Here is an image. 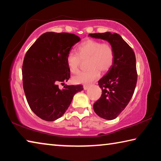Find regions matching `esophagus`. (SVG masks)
Returning a JSON list of instances; mask_svg holds the SVG:
<instances>
[{
    "instance_id": "34e87169",
    "label": "esophagus",
    "mask_w": 161,
    "mask_h": 161,
    "mask_svg": "<svg viewBox=\"0 0 161 161\" xmlns=\"http://www.w3.org/2000/svg\"><path fill=\"white\" fill-rule=\"evenodd\" d=\"M84 90H87V89H88L89 88V85H84Z\"/></svg>"
}]
</instances>
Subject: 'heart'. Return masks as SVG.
<instances>
[{"instance_id": "obj_1", "label": "heart", "mask_w": 161, "mask_h": 161, "mask_svg": "<svg viewBox=\"0 0 161 161\" xmlns=\"http://www.w3.org/2000/svg\"><path fill=\"white\" fill-rule=\"evenodd\" d=\"M88 58L86 72H81L73 77V82L77 84H89L97 80L102 72L109 70L114 62V52L108 43L98 40H87L80 45L77 53L70 52L66 61L67 67L73 74L79 72L81 59Z\"/></svg>"}]
</instances>
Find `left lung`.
<instances>
[{"mask_svg":"<svg viewBox=\"0 0 161 161\" xmlns=\"http://www.w3.org/2000/svg\"><path fill=\"white\" fill-rule=\"evenodd\" d=\"M89 36L107 40L114 52L112 67L99 81L102 94L94 103L93 108L101 118L115 119L129 103L136 86L137 72L134 52L117 33L107 32L91 33Z\"/></svg>","mask_w":161,"mask_h":161,"instance_id":"8db88e82","label":"left lung"}]
</instances>
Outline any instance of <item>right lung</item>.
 <instances>
[{
	"label": "right lung",
	"instance_id": "1",
	"mask_svg": "<svg viewBox=\"0 0 161 161\" xmlns=\"http://www.w3.org/2000/svg\"><path fill=\"white\" fill-rule=\"evenodd\" d=\"M80 40L75 34L47 32L40 35L25 54L22 74L27 102L31 110L45 121L60 118L74 95L83 90L81 85H65L62 89L58 85L70 77L66 58Z\"/></svg>",
	"mask_w": 161,
	"mask_h": 161
}]
</instances>
